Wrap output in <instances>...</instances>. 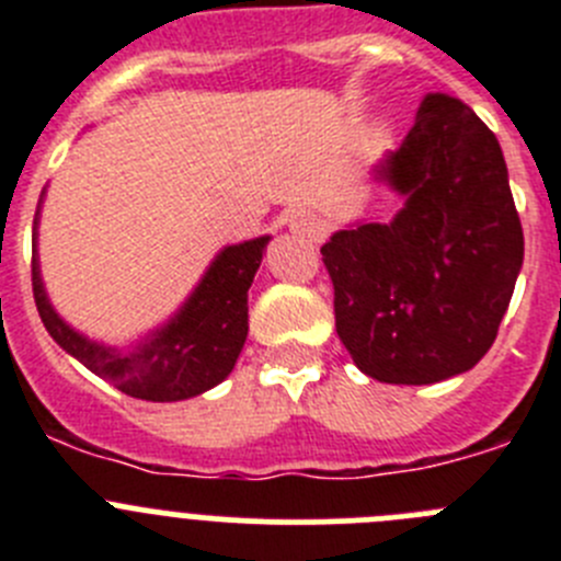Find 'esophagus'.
<instances>
[{"mask_svg":"<svg viewBox=\"0 0 561 561\" xmlns=\"http://www.w3.org/2000/svg\"><path fill=\"white\" fill-rule=\"evenodd\" d=\"M289 230L309 241H320L325 236V221L311 210H297L289 216Z\"/></svg>","mask_w":561,"mask_h":561,"instance_id":"obj_1","label":"esophagus"}]
</instances>
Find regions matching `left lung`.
<instances>
[{
	"instance_id": "obj_1",
	"label": "left lung",
	"mask_w": 561,
	"mask_h": 561,
	"mask_svg": "<svg viewBox=\"0 0 561 561\" xmlns=\"http://www.w3.org/2000/svg\"><path fill=\"white\" fill-rule=\"evenodd\" d=\"M379 180L404 196L390 225L323 247L336 334L356 368L433 385L492 348L523 266V225L503 151L463 101L430 92Z\"/></svg>"
}]
</instances>
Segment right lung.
Masks as SVG:
<instances>
[{
	"label": "right lung",
	"mask_w": 561,
	"mask_h": 561,
	"mask_svg": "<svg viewBox=\"0 0 561 561\" xmlns=\"http://www.w3.org/2000/svg\"><path fill=\"white\" fill-rule=\"evenodd\" d=\"M270 238L227 247L182 311L165 329L131 351H114L89 342L69 329L44 295L38 261L33 255V297L44 329L67 354L92 374L112 381L121 393L146 401H182L216 388L232 370L244 348L250 314L247 291L252 286Z\"/></svg>",
	"instance_id": "obj_1"
}]
</instances>
